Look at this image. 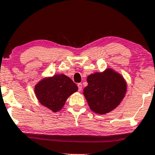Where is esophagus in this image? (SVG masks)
<instances>
[{
  "label": "esophagus",
  "mask_w": 155,
  "mask_h": 155,
  "mask_svg": "<svg viewBox=\"0 0 155 155\" xmlns=\"http://www.w3.org/2000/svg\"><path fill=\"white\" fill-rule=\"evenodd\" d=\"M78 91H81L82 88H83V85L81 83H78Z\"/></svg>",
  "instance_id": "esophagus-1"
}]
</instances>
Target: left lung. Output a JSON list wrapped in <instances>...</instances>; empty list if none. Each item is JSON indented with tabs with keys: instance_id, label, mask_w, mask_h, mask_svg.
Returning <instances> with one entry per match:
<instances>
[{
	"instance_id": "left-lung-1",
	"label": "left lung",
	"mask_w": 155,
	"mask_h": 155,
	"mask_svg": "<svg viewBox=\"0 0 155 155\" xmlns=\"http://www.w3.org/2000/svg\"><path fill=\"white\" fill-rule=\"evenodd\" d=\"M87 82V85L83 89L84 96L91 110L101 115L117 108L127 93L125 79L111 68L91 74Z\"/></svg>"
}]
</instances>
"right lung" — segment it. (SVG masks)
Returning a JSON list of instances; mask_svg holds the SVG:
<instances>
[{"label": "right lung", "instance_id": "obj_1", "mask_svg": "<svg viewBox=\"0 0 155 155\" xmlns=\"http://www.w3.org/2000/svg\"><path fill=\"white\" fill-rule=\"evenodd\" d=\"M78 87L70 78L64 74L45 77L34 87V93L42 106L52 112L62 108L69 97L78 91Z\"/></svg>", "mask_w": 155, "mask_h": 155}]
</instances>
